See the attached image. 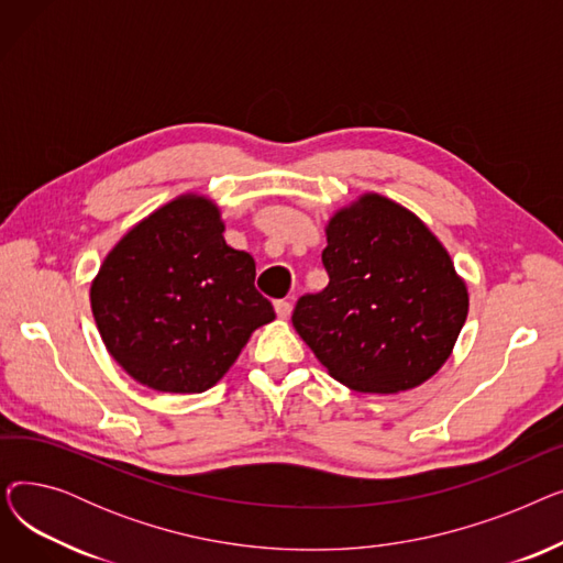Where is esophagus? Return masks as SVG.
Masks as SVG:
<instances>
[{
	"instance_id": "obj_1",
	"label": "esophagus",
	"mask_w": 563,
	"mask_h": 563,
	"mask_svg": "<svg viewBox=\"0 0 563 563\" xmlns=\"http://www.w3.org/2000/svg\"><path fill=\"white\" fill-rule=\"evenodd\" d=\"M274 308H276V314H278L280 319H287V317L291 314V303H289V301H285V299L274 301Z\"/></svg>"
}]
</instances>
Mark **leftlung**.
<instances>
[{
	"instance_id": "left-lung-1",
	"label": "left lung",
	"mask_w": 563,
	"mask_h": 563,
	"mask_svg": "<svg viewBox=\"0 0 563 563\" xmlns=\"http://www.w3.org/2000/svg\"><path fill=\"white\" fill-rule=\"evenodd\" d=\"M329 285L291 323L329 374L356 393H404L450 358L467 287L435 234L406 207L365 194L327 225Z\"/></svg>"
}]
</instances>
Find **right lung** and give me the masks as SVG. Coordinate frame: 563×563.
Listing matches in <instances>:
<instances>
[{
	"mask_svg": "<svg viewBox=\"0 0 563 563\" xmlns=\"http://www.w3.org/2000/svg\"><path fill=\"white\" fill-rule=\"evenodd\" d=\"M91 308L111 358L141 386L175 395L212 388L276 319L255 289L253 257L225 244L219 207L196 194L166 202L109 251Z\"/></svg>",
	"mask_w": 563,
	"mask_h": 563,
	"instance_id": "1",
	"label": "right lung"
}]
</instances>
